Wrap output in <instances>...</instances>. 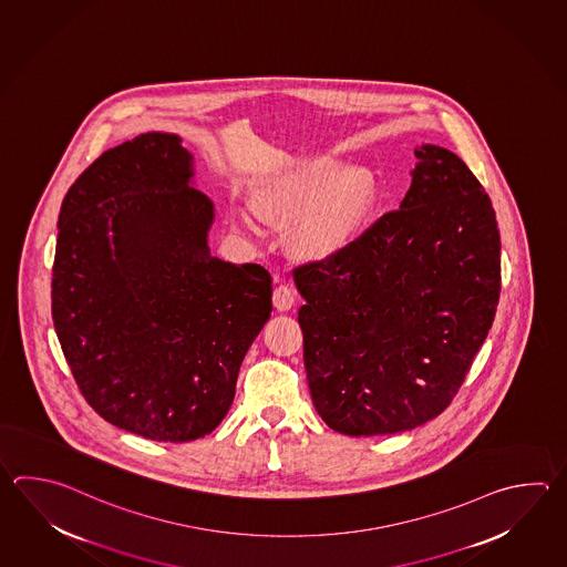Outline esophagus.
<instances>
[{
    "label": "esophagus",
    "instance_id": "obj_1",
    "mask_svg": "<svg viewBox=\"0 0 567 567\" xmlns=\"http://www.w3.org/2000/svg\"><path fill=\"white\" fill-rule=\"evenodd\" d=\"M295 299H297V292L295 289L290 287V285H278L275 292H272V302H275V309L280 312L289 311L292 309V305H295Z\"/></svg>",
    "mask_w": 567,
    "mask_h": 567
}]
</instances>
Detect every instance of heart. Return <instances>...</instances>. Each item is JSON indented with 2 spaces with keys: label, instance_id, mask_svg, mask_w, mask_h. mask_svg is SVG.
Instances as JSON below:
<instances>
[{
  "label": "heart",
  "instance_id": "1",
  "mask_svg": "<svg viewBox=\"0 0 567 567\" xmlns=\"http://www.w3.org/2000/svg\"><path fill=\"white\" fill-rule=\"evenodd\" d=\"M378 197L368 167L341 169L333 157L295 163L255 185L250 208L272 228L289 230V250L301 260H329L355 240ZM234 226L246 228L244 216Z\"/></svg>",
  "mask_w": 567,
  "mask_h": 567
}]
</instances>
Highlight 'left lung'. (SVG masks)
Masks as SVG:
<instances>
[{
  "mask_svg": "<svg viewBox=\"0 0 567 567\" xmlns=\"http://www.w3.org/2000/svg\"><path fill=\"white\" fill-rule=\"evenodd\" d=\"M416 153L400 209L343 252L297 266L305 370L324 424L382 436L444 412L485 343L501 236L481 182L439 145Z\"/></svg>",
  "mask_w": 567,
  "mask_h": 567,
  "instance_id": "1",
  "label": "left lung"
}]
</instances>
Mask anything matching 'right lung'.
Listing matches in <instances>:
<instances>
[{
	"label": "right lung",
	"instance_id": "add662e5",
	"mask_svg": "<svg viewBox=\"0 0 567 567\" xmlns=\"http://www.w3.org/2000/svg\"><path fill=\"white\" fill-rule=\"evenodd\" d=\"M174 133L104 151L62 202L52 319L84 400L143 439L189 442L230 410L272 311L260 265L209 255L214 204Z\"/></svg>",
	"mask_w": 567,
	"mask_h": 567
}]
</instances>
